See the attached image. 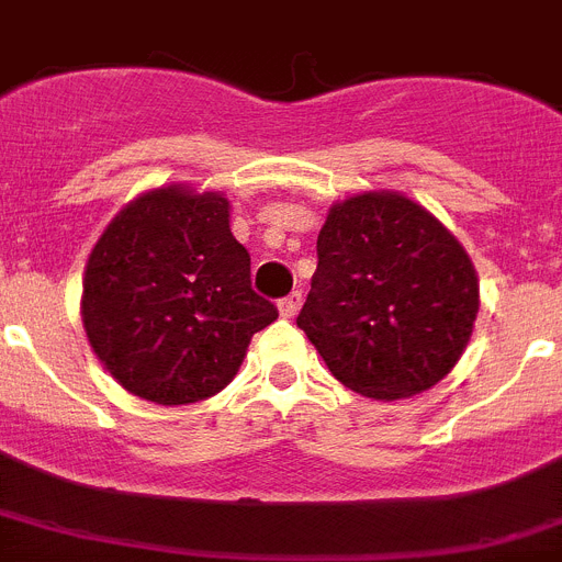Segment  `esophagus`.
Listing matches in <instances>:
<instances>
[{"mask_svg": "<svg viewBox=\"0 0 562 562\" xmlns=\"http://www.w3.org/2000/svg\"><path fill=\"white\" fill-rule=\"evenodd\" d=\"M300 305H302V294H300V291H294V294H288L285 300L277 302V308H280L282 319H294L296 311H300Z\"/></svg>", "mask_w": 562, "mask_h": 562, "instance_id": "obj_1", "label": "esophagus"}]
</instances>
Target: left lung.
<instances>
[{"label":"left lung","instance_id":"obj_1","mask_svg":"<svg viewBox=\"0 0 562 562\" xmlns=\"http://www.w3.org/2000/svg\"><path fill=\"white\" fill-rule=\"evenodd\" d=\"M316 257L296 325L345 387L396 402L456 368L481 294L470 254L436 214L390 189L336 200Z\"/></svg>","mask_w":562,"mask_h":562}]
</instances>
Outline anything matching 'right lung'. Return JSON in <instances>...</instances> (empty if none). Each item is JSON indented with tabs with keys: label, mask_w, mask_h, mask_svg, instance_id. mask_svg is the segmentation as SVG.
Masks as SVG:
<instances>
[{
	"label": "right lung",
	"mask_w": 562,
	"mask_h": 562,
	"mask_svg": "<svg viewBox=\"0 0 562 562\" xmlns=\"http://www.w3.org/2000/svg\"><path fill=\"white\" fill-rule=\"evenodd\" d=\"M228 212L226 194L169 183L130 200L92 246L81 322L133 396L175 407L221 393L251 336L277 319L251 291V257Z\"/></svg>",
	"instance_id": "1"
}]
</instances>
